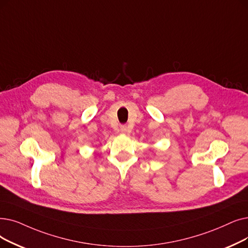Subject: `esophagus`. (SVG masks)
Returning a JSON list of instances; mask_svg holds the SVG:
<instances>
[{
    "label": "esophagus",
    "instance_id": "1",
    "mask_svg": "<svg viewBox=\"0 0 248 248\" xmlns=\"http://www.w3.org/2000/svg\"><path fill=\"white\" fill-rule=\"evenodd\" d=\"M120 131H121V133H123V134H126V133H127V126H126V125H121Z\"/></svg>",
    "mask_w": 248,
    "mask_h": 248
}]
</instances>
